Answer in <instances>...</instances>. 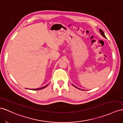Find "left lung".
<instances>
[{"instance_id": "left-lung-1", "label": "left lung", "mask_w": 123, "mask_h": 123, "mask_svg": "<svg viewBox=\"0 0 123 123\" xmlns=\"http://www.w3.org/2000/svg\"><path fill=\"white\" fill-rule=\"evenodd\" d=\"M100 33H101V34L103 36V37H105V38H106V37H105V34H104V33L103 32V31H102V30L101 29H100ZM74 86V87H75V88H77V89H79V88H77V87H76V86H74V85H73ZM80 90H81V89H80Z\"/></svg>"}]
</instances>
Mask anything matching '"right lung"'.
<instances>
[{"mask_svg": "<svg viewBox=\"0 0 123 123\" xmlns=\"http://www.w3.org/2000/svg\"><path fill=\"white\" fill-rule=\"evenodd\" d=\"M49 85V84L48 85H46L45 86H43V87H42V88H37V89H32V90H41V89H44V88H45V87H46V86Z\"/></svg>", "mask_w": 123, "mask_h": 123, "instance_id": "1", "label": "right lung"}]
</instances>
